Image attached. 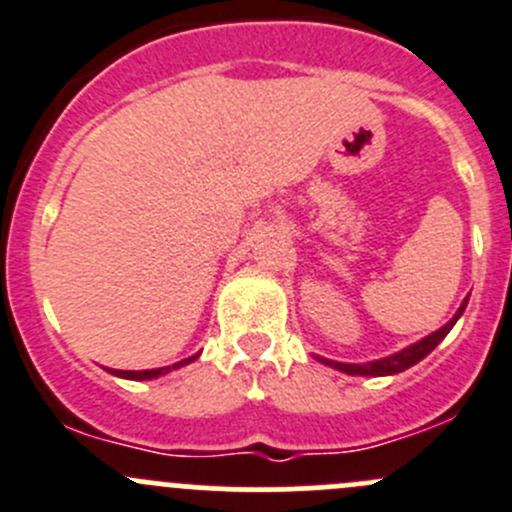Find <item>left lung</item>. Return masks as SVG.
Returning a JSON list of instances; mask_svg holds the SVG:
<instances>
[{"instance_id":"left-lung-1","label":"left lung","mask_w":512,"mask_h":512,"mask_svg":"<svg viewBox=\"0 0 512 512\" xmlns=\"http://www.w3.org/2000/svg\"><path fill=\"white\" fill-rule=\"evenodd\" d=\"M470 297V295H468ZM468 297L463 300V305L458 307V312H455L453 320L448 322V325H443L440 330H435L433 335L423 337V340H418L415 345L405 347V350L395 352V355H388V357H380V360H372V362H335V360H325V357H317L320 362H325V365L335 367V370L340 372H347V375H365V377H382V375H398V372L408 370V367H413L415 362H420L423 357H428L430 352L435 350V347L443 342V337L448 335L450 330H453V325L458 322V317L463 315L465 307H468Z\"/></svg>"}]
</instances>
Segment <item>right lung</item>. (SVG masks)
Masks as SVG:
<instances>
[{
  "instance_id": "right-lung-1",
  "label": "right lung",
  "mask_w": 512,
  "mask_h": 512,
  "mask_svg": "<svg viewBox=\"0 0 512 512\" xmlns=\"http://www.w3.org/2000/svg\"><path fill=\"white\" fill-rule=\"evenodd\" d=\"M192 360H197V355L187 357V360H180V362H175V365H167V367H155V370H109V372H112V375H117V377H124V380H152V377L167 375V372L177 370V367L187 365V362H192Z\"/></svg>"
}]
</instances>
